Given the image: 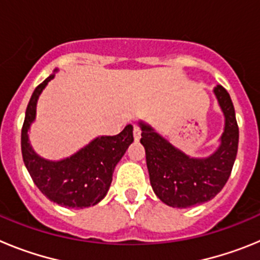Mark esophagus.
<instances>
[{"label": "esophagus", "instance_id": "obj_1", "mask_svg": "<svg viewBox=\"0 0 260 260\" xmlns=\"http://www.w3.org/2000/svg\"><path fill=\"white\" fill-rule=\"evenodd\" d=\"M133 133H134V139L135 141H139L141 139V127L138 125H134V130H133Z\"/></svg>", "mask_w": 260, "mask_h": 260}]
</instances>
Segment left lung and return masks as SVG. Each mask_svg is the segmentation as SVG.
Returning <instances> with one entry per match:
<instances>
[{"mask_svg":"<svg viewBox=\"0 0 260 260\" xmlns=\"http://www.w3.org/2000/svg\"><path fill=\"white\" fill-rule=\"evenodd\" d=\"M213 93L224 114V132L217 150L207 157L186 155L148 123L139 121L151 186L156 197L169 207L187 208L211 201L231 176L238 150L236 112L224 87L217 84Z\"/></svg>","mask_w":260,"mask_h":260,"instance_id":"obj_1","label":"left lung"}]
</instances>
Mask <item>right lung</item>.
Instances as JSON below:
<instances>
[{
    "label": "right lung",
    "mask_w": 260,
    "mask_h": 260,
    "mask_svg": "<svg viewBox=\"0 0 260 260\" xmlns=\"http://www.w3.org/2000/svg\"><path fill=\"white\" fill-rule=\"evenodd\" d=\"M57 73V69L54 70ZM54 74L39 84L32 93L22 127V155L27 171L49 201L69 208H86L103 201L112 183L116 165L133 143V126L119 134L95 138L78 152L58 161L41 157L34 151L28 130L36 118L39 96Z\"/></svg>",
    "instance_id": "right-lung-1"
}]
</instances>
